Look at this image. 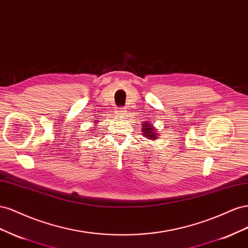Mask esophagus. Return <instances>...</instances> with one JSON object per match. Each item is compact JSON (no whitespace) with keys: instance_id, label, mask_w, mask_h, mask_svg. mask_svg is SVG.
<instances>
[{"instance_id":"obj_1","label":"esophagus","mask_w":248,"mask_h":248,"mask_svg":"<svg viewBox=\"0 0 248 248\" xmlns=\"http://www.w3.org/2000/svg\"><path fill=\"white\" fill-rule=\"evenodd\" d=\"M125 109H124V108H118L117 109V111H116V113L118 114V116H124L125 115Z\"/></svg>"}]
</instances>
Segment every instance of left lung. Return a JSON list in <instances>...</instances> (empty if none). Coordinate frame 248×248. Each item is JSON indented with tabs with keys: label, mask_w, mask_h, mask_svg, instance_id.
Returning <instances> with one entry per match:
<instances>
[{
	"label": "left lung",
	"mask_w": 248,
	"mask_h": 248,
	"mask_svg": "<svg viewBox=\"0 0 248 248\" xmlns=\"http://www.w3.org/2000/svg\"><path fill=\"white\" fill-rule=\"evenodd\" d=\"M152 124H142V126H143L142 131H143L144 135L146 136V138L155 140V139L158 138V136H157V134L155 133V129H154V126H152Z\"/></svg>",
	"instance_id": "obj_1"
}]
</instances>
